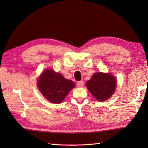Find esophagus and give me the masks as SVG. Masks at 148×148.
Segmentation results:
<instances>
[{
  "mask_svg": "<svg viewBox=\"0 0 148 148\" xmlns=\"http://www.w3.org/2000/svg\"><path fill=\"white\" fill-rule=\"evenodd\" d=\"M76 84H77V86L78 87H82V86H83L84 83H83V81H77V83H76Z\"/></svg>",
  "mask_w": 148,
  "mask_h": 148,
  "instance_id": "1",
  "label": "esophagus"
}]
</instances>
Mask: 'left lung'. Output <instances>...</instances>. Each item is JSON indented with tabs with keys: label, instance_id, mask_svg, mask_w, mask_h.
I'll list each match as a JSON object with an SVG mask.
<instances>
[{
	"label": "left lung",
	"instance_id": "8db88e82",
	"mask_svg": "<svg viewBox=\"0 0 148 148\" xmlns=\"http://www.w3.org/2000/svg\"><path fill=\"white\" fill-rule=\"evenodd\" d=\"M116 80L111 74L97 72L88 81L86 86L90 93L100 102L111 97L116 90Z\"/></svg>",
	"mask_w": 148,
	"mask_h": 148
}]
</instances>
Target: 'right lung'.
<instances>
[{
	"label": "right lung",
	"mask_w": 148,
	"mask_h": 148,
	"mask_svg": "<svg viewBox=\"0 0 148 148\" xmlns=\"http://www.w3.org/2000/svg\"><path fill=\"white\" fill-rule=\"evenodd\" d=\"M37 86L48 101L60 103L75 85L74 82L65 79L62 74L48 69L40 76Z\"/></svg>",
	"instance_id": "add662e5"
}]
</instances>
